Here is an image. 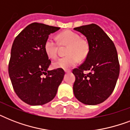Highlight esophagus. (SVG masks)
Returning <instances> with one entry per match:
<instances>
[{"label": "esophagus", "instance_id": "34e87169", "mask_svg": "<svg viewBox=\"0 0 130 130\" xmlns=\"http://www.w3.org/2000/svg\"><path fill=\"white\" fill-rule=\"evenodd\" d=\"M65 71L66 73H69V72H71V70L70 69H65Z\"/></svg>", "mask_w": 130, "mask_h": 130}]
</instances>
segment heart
<instances>
[{
    "mask_svg": "<svg viewBox=\"0 0 130 130\" xmlns=\"http://www.w3.org/2000/svg\"><path fill=\"white\" fill-rule=\"evenodd\" d=\"M57 38L61 44H68L66 55L54 61L53 66L55 68L68 69L77 65L79 59L84 60L89 53V44L86 40L80 38L79 34L71 30H65L57 36ZM45 53L49 58L55 59L57 56L58 44L54 38H48L44 44Z\"/></svg>",
    "mask_w": 130,
    "mask_h": 130,
    "instance_id": "b5f03b06",
    "label": "heart"
}]
</instances>
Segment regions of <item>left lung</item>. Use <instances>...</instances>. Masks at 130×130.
Listing matches in <instances>:
<instances>
[{"label": "left lung", "mask_w": 130, "mask_h": 130, "mask_svg": "<svg viewBox=\"0 0 130 130\" xmlns=\"http://www.w3.org/2000/svg\"><path fill=\"white\" fill-rule=\"evenodd\" d=\"M85 36L89 53L85 61L73 69L75 76L73 90L81 103L95 105L107 100L115 89L119 77V59L113 42L94 23L75 27ZM84 71H90L85 74Z\"/></svg>", "instance_id": "obj_1"}]
</instances>
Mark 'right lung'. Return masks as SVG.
I'll return each mask as SVG.
<instances>
[{
	"instance_id": "right-lung-1",
	"label": "right lung",
	"mask_w": 130,
	"mask_h": 130,
	"mask_svg": "<svg viewBox=\"0 0 130 130\" xmlns=\"http://www.w3.org/2000/svg\"><path fill=\"white\" fill-rule=\"evenodd\" d=\"M59 29L35 22L27 25L14 40L9 77L16 94L28 105H42L52 101L63 80V69L48 71L51 61L44 50L48 36Z\"/></svg>"
}]
</instances>
